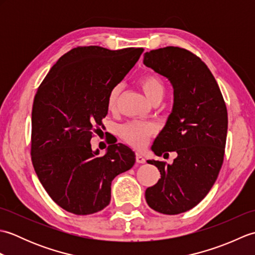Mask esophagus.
Returning <instances> with one entry per match:
<instances>
[{"mask_svg":"<svg viewBox=\"0 0 255 255\" xmlns=\"http://www.w3.org/2000/svg\"><path fill=\"white\" fill-rule=\"evenodd\" d=\"M136 161L138 162V163H145V159L144 156L140 153V152H137L136 153Z\"/></svg>","mask_w":255,"mask_h":255,"instance_id":"34e87169","label":"esophagus"}]
</instances>
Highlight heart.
Masks as SVG:
<instances>
[{
  "mask_svg": "<svg viewBox=\"0 0 255 255\" xmlns=\"http://www.w3.org/2000/svg\"><path fill=\"white\" fill-rule=\"evenodd\" d=\"M139 85L147 99L152 103L162 100L164 95V85L159 77L154 74H145L139 80ZM122 86L116 85L110 91L107 96V108L110 112H115ZM155 132V126L152 123L132 121L123 125L119 128V134L125 141L134 148H142L148 142L149 138Z\"/></svg>",
  "mask_w": 255,
  "mask_h": 255,
  "instance_id": "1",
  "label": "heart"
}]
</instances>
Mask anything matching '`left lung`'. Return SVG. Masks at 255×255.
Returning a JSON list of instances; mask_svg holds the SVG:
<instances>
[{
  "label": "left lung",
  "instance_id": "8db88e82",
  "mask_svg": "<svg viewBox=\"0 0 255 255\" xmlns=\"http://www.w3.org/2000/svg\"><path fill=\"white\" fill-rule=\"evenodd\" d=\"M143 64L173 88L171 114L151 150L159 156L167 151L177 153L172 164L148 160L161 177L145 189V200L161 214L185 213L208 194L223 165L228 129L226 104L207 66L183 48L145 52Z\"/></svg>",
  "mask_w": 255,
  "mask_h": 255
}]
</instances>
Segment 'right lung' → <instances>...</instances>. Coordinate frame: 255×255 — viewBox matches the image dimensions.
Masks as SVG:
<instances>
[{
	"label": "right lung",
	"mask_w": 255,
	"mask_h": 255,
	"mask_svg": "<svg viewBox=\"0 0 255 255\" xmlns=\"http://www.w3.org/2000/svg\"><path fill=\"white\" fill-rule=\"evenodd\" d=\"M142 52V48H74L59 59L37 91L31 112L32 165L48 195L69 213L104 209L111 202L112 181L136 162L126 144H111L100 156L90 141L107 115L108 93Z\"/></svg>",
	"instance_id": "add662e5"
}]
</instances>
